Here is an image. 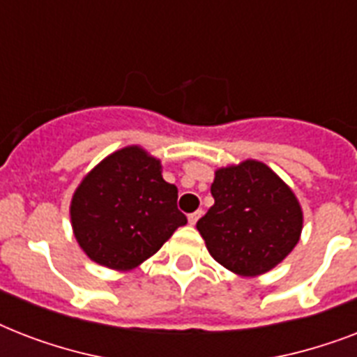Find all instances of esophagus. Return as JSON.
I'll list each match as a JSON object with an SVG mask.
<instances>
[{
	"mask_svg": "<svg viewBox=\"0 0 357 357\" xmlns=\"http://www.w3.org/2000/svg\"><path fill=\"white\" fill-rule=\"evenodd\" d=\"M202 217V211H195V213H190L189 215V224H192L195 226L196 222H198V218Z\"/></svg>",
	"mask_w": 357,
	"mask_h": 357,
	"instance_id": "obj_1",
	"label": "esophagus"
}]
</instances>
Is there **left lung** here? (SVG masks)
I'll return each mask as SVG.
<instances>
[{"instance_id": "obj_1", "label": "left lung", "mask_w": 357, "mask_h": 357, "mask_svg": "<svg viewBox=\"0 0 357 357\" xmlns=\"http://www.w3.org/2000/svg\"><path fill=\"white\" fill-rule=\"evenodd\" d=\"M215 204L196 222L209 254L241 276H257L282 263L302 231L293 190L259 161L220 168L211 185Z\"/></svg>"}]
</instances>
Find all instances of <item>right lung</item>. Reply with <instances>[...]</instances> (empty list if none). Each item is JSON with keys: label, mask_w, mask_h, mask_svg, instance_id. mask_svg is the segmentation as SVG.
I'll return each instance as SVG.
<instances>
[{"label": "right lung", "mask_w": 357, "mask_h": 357, "mask_svg": "<svg viewBox=\"0 0 357 357\" xmlns=\"http://www.w3.org/2000/svg\"><path fill=\"white\" fill-rule=\"evenodd\" d=\"M70 217L85 254L116 271L140 265L187 224L176 185L162 179L161 162L139 146L111 153L81 181Z\"/></svg>", "instance_id": "right-lung-1"}]
</instances>
